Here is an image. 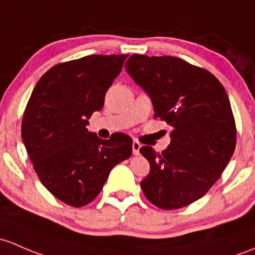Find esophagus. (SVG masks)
Segmentation results:
<instances>
[{"instance_id":"34e87169","label":"esophagus","mask_w":255,"mask_h":255,"mask_svg":"<svg viewBox=\"0 0 255 255\" xmlns=\"http://www.w3.org/2000/svg\"><path fill=\"white\" fill-rule=\"evenodd\" d=\"M132 148H133V154L139 155V150H140V148H141V144L139 143L138 140H134L132 144Z\"/></svg>"}]
</instances>
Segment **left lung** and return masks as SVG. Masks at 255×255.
I'll list each match as a JSON object with an SVG mask.
<instances>
[{
	"instance_id": "8db88e82",
	"label": "left lung",
	"mask_w": 255,
	"mask_h": 255,
	"mask_svg": "<svg viewBox=\"0 0 255 255\" xmlns=\"http://www.w3.org/2000/svg\"><path fill=\"white\" fill-rule=\"evenodd\" d=\"M127 73L151 98L155 119L172 127L160 154L139 151L150 163L140 187L163 210L202 198L221 176L236 148V122L226 90L214 74L175 56H130Z\"/></svg>"
}]
</instances>
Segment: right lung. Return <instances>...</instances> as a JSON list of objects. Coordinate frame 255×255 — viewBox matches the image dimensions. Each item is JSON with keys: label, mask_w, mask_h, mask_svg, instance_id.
I'll return each mask as SVG.
<instances>
[{"label": "right lung", "mask_w": 255, "mask_h": 255, "mask_svg": "<svg viewBox=\"0 0 255 255\" xmlns=\"http://www.w3.org/2000/svg\"><path fill=\"white\" fill-rule=\"evenodd\" d=\"M127 57L89 55L51 67L24 110L21 139L37 177L74 208L92 203L110 171L132 155L129 135L114 133L104 140L87 128Z\"/></svg>", "instance_id": "1"}]
</instances>
